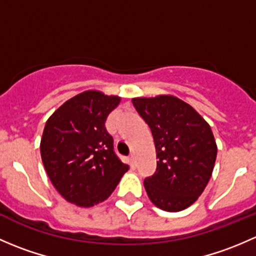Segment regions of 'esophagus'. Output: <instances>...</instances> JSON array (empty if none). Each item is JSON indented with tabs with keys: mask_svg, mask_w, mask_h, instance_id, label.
Returning <instances> with one entry per match:
<instances>
[{
	"mask_svg": "<svg viewBox=\"0 0 256 256\" xmlns=\"http://www.w3.org/2000/svg\"><path fill=\"white\" fill-rule=\"evenodd\" d=\"M128 161H130V164H131V167H135V156H134V154H130V157H128Z\"/></svg>",
	"mask_w": 256,
	"mask_h": 256,
	"instance_id": "esophagus-1",
	"label": "esophagus"
}]
</instances>
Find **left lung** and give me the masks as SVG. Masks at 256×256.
<instances>
[{
    "instance_id": "obj_1",
    "label": "left lung",
    "mask_w": 256,
    "mask_h": 256,
    "mask_svg": "<svg viewBox=\"0 0 256 256\" xmlns=\"http://www.w3.org/2000/svg\"><path fill=\"white\" fill-rule=\"evenodd\" d=\"M132 104L151 128L156 172L144 178L156 207L180 212L192 206L210 180L216 144L207 121L190 104L172 95L134 98Z\"/></svg>"
}]
</instances>
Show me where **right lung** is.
<instances>
[{
  "instance_id": "obj_1",
  "label": "right lung",
  "mask_w": 256,
  "mask_h": 256,
  "mask_svg": "<svg viewBox=\"0 0 256 256\" xmlns=\"http://www.w3.org/2000/svg\"><path fill=\"white\" fill-rule=\"evenodd\" d=\"M120 100L88 90L64 102L46 122L40 140L44 168L62 197L79 207L108 200L128 170L105 128Z\"/></svg>"
}]
</instances>
